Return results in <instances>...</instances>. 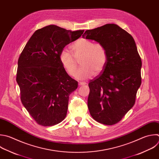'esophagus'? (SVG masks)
Instances as JSON below:
<instances>
[{"instance_id":"esophagus-1","label":"esophagus","mask_w":159,"mask_h":159,"mask_svg":"<svg viewBox=\"0 0 159 159\" xmlns=\"http://www.w3.org/2000/svg\"><path fill=\"white\" fill-rule=\"evenodd\" d=\"M86 84V83L85 82H79V85H85Z\"/></svg>"}]
</instances>
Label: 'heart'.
I'll return each instance as SVG.
<instances>
[{"mask_svg":"<svg viewBox=\"0 0 159 159\" xmlns=\"http://www.w3.org/2000/svg\"><path fill=\"white\" fill-rule=\"evenodd\" d=\"M73 52L64 49L59 56L60 62L69 75H74L80 58L82 66L75 74L79 80H85L100 73L106 66L107 55L105 48L100 43L86 39H80L70 47Z\"/></svg>","mask_w":159,"mask_h":159,"instance_id":"1","label":"heart"}]
</instances>
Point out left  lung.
<instances>
[{"instance_id": "1", "label": "left lung", "mask_w": 159, "mask_h": 159, "mask_svg": "<svg viewBox=\"0 0 159 159\" xmlns=\"http://www.w3.org/2000/svg\"><path fill=\"white\" fill-rule=\"evenodd\" d=\"M82 37L100 43L107 55L105 68L89 84L90 114L99 123L116 124L134 106L141 85L142 61L136 43L114 24L87 30Z\"/></svg>"}]
</instances>
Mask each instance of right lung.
<instances>
[{
	"label": "right lung",
	"mask_w": 159,
	"mask_h": 159,
	"mask_svg": "<svg viewBox=\"0 0 159 159\" xmlns=\"http://www.w3.org/2000/svg\"><path fill=\"white\" fill-rule=\"evenodd\" d=\"M84 32H72L55 25L38 29L19 58L16 80L21 101L40 125H56L67 116L69 95L77 88L78 82L66 72L59 56Z\"/></svg>",
	"instance_id": "1"
}]
</instances>
